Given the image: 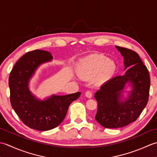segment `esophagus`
<instances>
[{
    "instance_id": "1",
    "label": "esophagus",
    "mask_w": 157,
    "mask_h": 157,
    "mask_svg": "<svg viewBox=\"0 0 157 157\" xmlns=\"http://www.w3.org/2000/svg\"><path fill=\"white\" fill-rule=\"evenodd\" d=\"M85 96L88 98H91L92 97V93L90 91H87L85 93Z\"/></svg>"
}]
</instances>
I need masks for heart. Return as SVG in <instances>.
<instances>
[{"mask_svg":"<svg viewBox=\"0 0 157 157\" xmlns=\"http://www.w3.org/2000/svg\"><path fill=\"white\" fill-rule=\"evenodd\" d=\"M116 63L101 54H92L82 58L77 64L78 75L84 79H94L96 82L103 84L109 81L116 71Z\"/></svg>","mask_w":157,"mask_h":157,"instance_id":"heart-1","label":"heart"}]
</instances>
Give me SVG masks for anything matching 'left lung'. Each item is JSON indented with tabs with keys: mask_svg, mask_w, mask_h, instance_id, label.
<instances>
[{
	"mask_svg": "<svg viewBox=\"0 0 157 157\" xmlns=\"http://www.w3.org/2000/svg\"><path fill=\"white\" fill-rule=\"evenodd\" d=\"M115 47L124 59L125 74L109 79L94 95L98 102L95 119L106 128H122L134 122L146 107L149 96V73L139 55L132 50ZM128 87L130 90L125 91Z\"/></svg>",
	"mask_w": 157,
	"mask_h": 157,
	"instance_id": "left-lung-1",
	"label": "left lung"
}]
</instances>
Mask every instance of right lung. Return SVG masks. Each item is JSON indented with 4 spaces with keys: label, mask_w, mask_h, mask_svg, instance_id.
Masks as SVG:
<instances>
[{
    "label": "right lung",
    "mask_w": 157,
    "mask_h": 157,
    "mask_svg": "<svg viewBox=\"0 0 157 157\" xmlns=\"http://www.w3.org/2000/svg\"><path fill=\"white\" fill-rule=\"evenodd\" d=\"M52 59L51 53L42 50L27 52L15 63L9 78L13 110L25 125L38 131H47L61 124L70 104L81 95V92L52 94L42 100L30 91L29 82L39 67Z\"/></svg>",
    "instance_id": "add662e5"
}]
</instances>
